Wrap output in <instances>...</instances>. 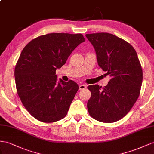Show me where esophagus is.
Returning <instances> with one entry per match:
<instances>
[{
    "instance_id": "esophagus-1",
    "label": "esophagus",
    "mask_w": 154,
    "mask_h": 154,
    "mask_svg": "<svg viewBox=\"0 0 154 154\" xmlns=\"http://www.w3.org/2000/svg\"><path fill=\"white\" fill-rule=\"evenodd\" d=\"M86 88V86L85 85H80L79 86V90H82L85 89Z\"/></svg>"
}]
</instances>
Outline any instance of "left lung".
Here are the masks:
<instances>
[{
	"instance_id": "obj_1",
	"label": "left lung",
	"mask_w": 154,
	"mask_h": 154,
	"mask_svg": "<svg viewBox=\"0 0 154 154\" xmlns=\"http://www.w3.org/2000/svg\"><path fill=\"white\" fill-rule=\"evenodd\" d=\"M95 49L98 65L111 77L105 87L89 85V115L94 119L112 123L122 119L131 109L140 95L143 69L135 49L112 34H86Z\"/></svg>"
}]
</instances>
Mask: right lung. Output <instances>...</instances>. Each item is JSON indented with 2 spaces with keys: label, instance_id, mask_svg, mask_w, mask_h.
<instances>
[{
  "label": "right lung",
  "instance_id": "add662e5",
  "mask_svg": "<svg viewBox=\"0 0 154 154\" xmlns=\"http://www.w3.org/2000/svg\"><path fill=\"white\" fill-rule=\"evenodd\" d=\"M85 41L81 34L51 33L23 48L15 68V85L23 106L36 120L51 123L66 116L79 86L71 80L58 83L56 69Z\"/></svg>",
  "mask_w": 154,
  "mask_h": 154
}]
</instances>
